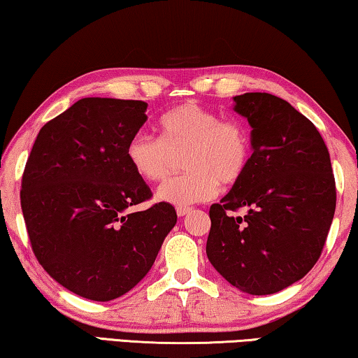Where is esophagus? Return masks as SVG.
Segmentation results:
<instances>
[{"instance_id": "1", "label": "esophagus", "mask_w": 358, "mask_h": 358, "mask_svg": "<svg viewBox=\"0 0 358 358\" xmlns=\"http://www.w3.org/2000/svg\"><path fill=\"white\" fill-rule=\"evenodd\" d=\"M189 207H186V206H178L177 207V215L178 217H185L186 215V213H189Z\"/></svg>"}]
</instances>
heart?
<instances>
[{"label": "heart", "mask_w": 358, "mask_h": 358, "mask_svg": "<svg viewBox=\"0 0 358 358\" xmlns=\"http://www.w3.org/2000/svg\"><path fill=\"white\" fill-rule=\"evenodd\" d=\"M161 140L136 133L125 154L138 177L161 183L183 157L185 175L161 186L157 197L173 206L212 199L220 183L234 186L246 177L252 159V140L241 120L196 103H183L165 112L157 124Z\"/></svg>", "instance_id": "b5f03b06"}]
</instances>
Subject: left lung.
<instances>
[{
	"mask_svg": "<svg viewBox=\"0 0 358 358\" xmlns=\"http://www.w3.org/2000/svg\"><path fill=\"white\" fill-rule=\"evenodd\" d=\"M252 127V159L241 183L209 210L206 252L218 273L254 296L303 278L322 255L336 209L328 148L317 127L268 93L234 96ZM244 206L248 213H232Z\"/></svg>",
	"mask_w": 358,
	"mask_h": 358,
	"instance_id": "8db88e82",
	"label": "left lung"
}]
</instances>
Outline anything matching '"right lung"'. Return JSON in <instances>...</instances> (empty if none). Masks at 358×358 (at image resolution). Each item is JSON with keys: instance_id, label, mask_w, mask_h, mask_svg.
I'll use <instances>...</instances> for the list:
<instances>
[{"instance_id": "right-lung-1", "label": "right lung", "mask_w": 358, "mask_h": 358, "mask_svg": "<svg viewBox=\"0 0 358 358\" xmlns=\"http://www.w3.org/2000/svg\"><path fill=\"white\" fill-rule=\"evenodd\" d=\"M135 99L83 98L41 127L27 159L20 207L36 260L59 285L90 301L124 296L145 278L177 223L151 199L125 149L148 120Z\"/></svg>"}]
</instances>
